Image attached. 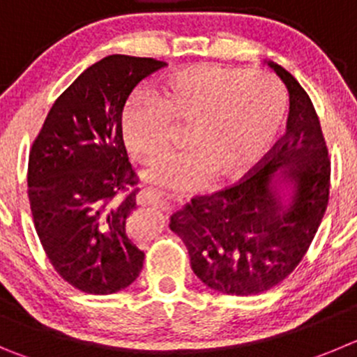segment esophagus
Listing matches in <instances>:
<instances>
[{
	"label": "esophagus",
	"instance_id": "esophagus-1",
	"mask_svg": "<svg viewBox=\"0 0 357 357\" xmlns=\"http://www.w3.org/2000/svg\"><path fill=\"white\" fill-rule=\"evenodd\" d=\"M137 202L141 206H156L160 209H171V201L163 199L162 195L156 194L155 190H141L137 195Z\"/></svg>",
	"mask_w": 357,
	"mask_h": 357
}]
</instances>
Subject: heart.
Wrapping results in <instances>:
<instances>
[{"label":"heart","instance_id":"obj_1","mask_svg":"<svg viewBox=\"0 0 357 357\" xmlns=\"http://www.w3.org/2000/svg\"><path fill=\"white\" fill-rule=\"evenodd\" d=\"M284 88L264 73L220 65L171 72L156 91L139 89L121 114L125 146L135 158L151 160L171 141L172 125L190 123L188 148L169 153L146 169L155 185L192 190L243 174L262 158L284 121Z\"/></svg>","mask_w":357,"mask_h":357}]
</instances>
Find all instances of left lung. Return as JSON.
<instances>
[{
    "label": "left lung",
    "mask_w": 357,
    "mask_h": 357,
    "mask_svg": "<svg viewBox=\"0 0 357 357\" xmlns=\"http://www.w3.org/2000/svg\"><path fill=\"white\" fill-rule=\"evenodd\" d=\"M289 91L287 132L243 181L197 195L171 216L190 266L209 289L261 294L305 257L329 201L331 162L314 103L284 66L269 61ZM291 186L287 199L281 183Z\"/></svg>",
    "instance_id": "left-lung-1"
}]
</instances>
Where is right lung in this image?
<instances>
[{"label":"right lung","mask_w":357,"mask_h":357,"mask_svg":"<svg viewBox=\"0 0 357 357\" xmlns=\"http://www.w3.org/2000/svg\"><path fill=\"white\" fill-rule=\"evenodd\" d=\"M165 63L112 54L86 68L52 103L29 151L28 197L36 234L72 287L107 296L137 278L144 252L126 236L137 176L121 114L130 93Z\"/></svg>","instance_id":"1"}]
</instances>
